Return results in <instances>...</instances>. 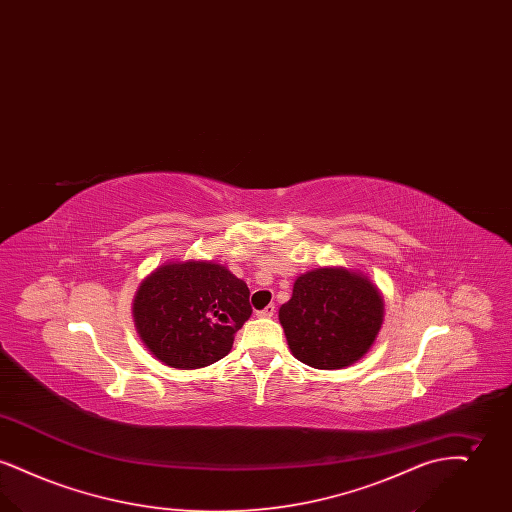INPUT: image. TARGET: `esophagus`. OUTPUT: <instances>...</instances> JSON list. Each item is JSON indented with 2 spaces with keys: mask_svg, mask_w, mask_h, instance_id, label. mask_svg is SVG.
Wrapping results in <instances>:
<instances>
[{
  "mask_svg": "<svg viewBox=\"0 0 512 512\" xmlns=\"http://www.w3.org/2000/svg\"><path fill=\"white\" fill-rule=\"evenodd\" d=\"M274 313H276V307L274 305H267L263 311H257V317L270 318L274 317Z\"/></svg>",
  "mask_w": 512,
  "mask_h": 512,
  "instance_id": "34e87169",
  "label": "esophagus"
}]
</instances>
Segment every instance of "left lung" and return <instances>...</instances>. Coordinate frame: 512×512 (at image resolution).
Here are the masks:
<instances>
[{"label":"left lung","mask_w":512,"mask_h":512,"mask_svg":"<svg viewBox=\"0 0 512 512\" xmlns=\"http://www.w3.org/2000/svg\"><path fill=\"white\" fill-rule=\"evenodd\" d=\"M278 317L297 361L336 370L372 347L384 322V299L361 272L317 268L295 280Z\"/></svg>","instance_id":"1"}]
</instances>
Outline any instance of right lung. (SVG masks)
Instances as JSON below:
<instances>
[{
	"mask_svg": "<svg viewBox=\"0 0 512 512\" xmlns=\"http://www.w3.org/2000/svg\"><path fill=\"white\" fill-rule=\"evenodd\" d=\"M132 315L157 361L180 370L203 368L230 353L234 334L251 317L249 288L213 261L169 263L140 284Z\"/></svg>",
	"mask_w": 512,
	"mask_h": 512,
	"instance_id": "obj_1",
	"label": "right lung"
}]
</instances>
